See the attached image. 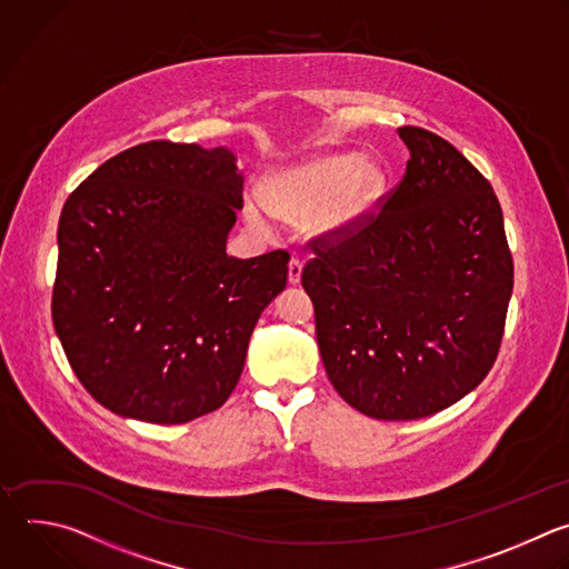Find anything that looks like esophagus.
I'll return each mask as SVG.
<instances>
[{
    "mask_svg": "<svg viewBox=\"0 0 569 569\" xmlns=\"http://www.w3.org/2000/svg\"><path fill=\"white\" fill-rule=\"evenodd\" d=\"M302 278V262L298 258H291L289 262V284H298Z\"/></svg>",
    "mask_w": 569,
    "mask_h": 569,
    "instance_id": "34e87169",
    "label": "esophagus"
}]
</instances>
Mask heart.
<instances>
[{
  "label": "heart",
  "instance_id": "obj_1",
  "mask_svg": "<svg viewBox=\"0 0 569 569\" xmlns=\"http://www.w3.org/2000/svg\"><path fill=\"white\" fill-rule=\"evenodd\" d=\"M386 186V172L361 152H325L267 179L264 199L247 203L256 226L267 223V208L284 219H307L318 240L343 238L366 219Z\"/></svg>",
  "mask_w": 569,
  "mask_h": 569
}]
</instances>
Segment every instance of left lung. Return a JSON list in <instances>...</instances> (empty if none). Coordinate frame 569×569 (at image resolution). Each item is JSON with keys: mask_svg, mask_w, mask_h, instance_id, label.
I'll list each match as a JSON object with an SVG mask.
<instances>
[{"mask_svg": "<svg viewBox=\"0 0 569 569\" xmlns=\"http://www.w3.org/2000/svg\"><path fill=\"white\" fill-rule=\"evenodd\" d=\"M410 150L383 208L336 242H313L302 287L325 372L383 421L435 415L489 375L513 260L491 183L441 137L399 128Z\"/></svg>", "mask_w": 569, "mask_h": 569, "instance_id": "obj_1", "label": "left lung"}]
</instances>
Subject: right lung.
<instances>
[{
	"instance_id": "right-lung-1",
	"label": "right lung",
	"mask_w": 569,
	"mask_h": 569,
	"mask_svg": "<svg viewBox=\"0 0 569 569\" xmlns=\"http://www.w3.org/2000/svg\"><path fill=\"white\" fill-rule=\"evenodd\" d=\"M229 148L150 141L104 161L64 201L53 327L107 410L186 423L236 390L289 253H226L244 177Z\"/></svg>"
}]
</instances>
